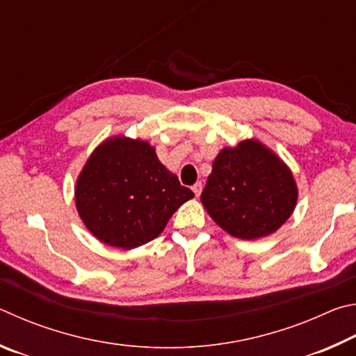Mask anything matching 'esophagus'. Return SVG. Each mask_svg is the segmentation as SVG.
I'll return each mask as SVG.
<instances>
[{
    "instance_id": "1",
    "label": "esophagus",
    "mask_w": 356,
    "mask_h": 356,
    "mask_svg": "<svg viewBox=\"0 0 356 356\" xmlns=\"http://www.w3.org/2000/svg\"><path fill=\"white\" fill-rule=\"evenodd\" d=\"M202 183H195L194 186H192V191H194V194H195V197H200V194H202Z\"/></svg>"
}]
</instances>
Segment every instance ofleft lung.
I'll use <instances>...</instances> for the list:
<instances>
[{
  "label": "left lung",
  "instance_id": "8db88e82",
  "mask_svg": "<svg viewBox=\"0 0 356 356\" xmlns=\"http://www.w3.org/2000/svg\"><path fill=\"white\" fill-rule=\"evenodd\" d=\"M297 198L288 164L261 140L245 139L223 147L216 156L200 200L223 232L257 241L289 219Z\"/></svg>",
  "mask_w": 356,
  "mask_h": 356
}]
</instances>
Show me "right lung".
Masks as SVG:
<instances>
[{"mask_svg": "<svg viewBox=\"0 0 356 356\" xmlns=\"http://www.w3.org/2000/svg\"><path fill=\"white\" fill-rule=\"evenodd\" d=\"M192 197L153 145L122 134L93 149L74 186V204L86 228L103 244L123 250L158 238Z\"/></svg>", "mask_w": 356, "mask_h": 356, "instance_id": "1", "label": "right lung"}]
</instances>
